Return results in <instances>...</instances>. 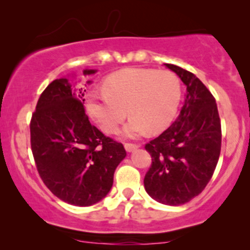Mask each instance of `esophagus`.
Masks as SVG:
<instances>
[{
  "mask_svg": "<svg viewBox=\"0 0 250 250\" xmlns=\"http://www.w3.org/2000/svg\"><path fill=\"white\" fill-rule=\"evenodd\" d=\"M137 147H139V146H137V145H135V143H125V150L129 151V153H130V151L135 150V149H136Z\"/></svg>",
  "mask_w": 250,
  "mask_h": 250,
  "instance_id": "34e87169",
  "label": "esophagus"
}]
</instances>
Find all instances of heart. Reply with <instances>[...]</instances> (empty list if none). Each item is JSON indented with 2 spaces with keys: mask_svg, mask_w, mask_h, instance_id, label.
Listing matches in <instances>:
<instances>
[{
  "mask_svg": "<svg viewBox=\"0 0 250 250\" xmlns=\"http://www.w3.org/2000/svg\"><path fill=\"white\" fill-rule=\"evenodd\" d=\"M104 93L91 91L87 107L104 133L115 134L129 120L123 135L139 137L147 131L166 129L176 115L181 100L179 77L169 70L129 68L114 73L104 81Z\"/></svg>",
  "mask_w": 250,
  "mask_h": 250,
  "instance_id": "heart-1",
  "label": "heart"
}]
</instances>
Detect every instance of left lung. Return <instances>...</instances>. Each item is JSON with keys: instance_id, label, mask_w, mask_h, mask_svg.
I'll list each match as a JSON object with an SVG mask.
<instances>
[{"instance_id": "obj_1", "label": "left lung", "mask_w": 250, "mask_h": 250, "mask_svg": "<svg viewBox=\"0 0 250 250\" xmlns=\"http://www.w3.org/2000/svg\"><path fill=\"white\" fill-rule=\"evenodd\" d=\"M187 87L180 115L145 146L151 155L147 193L163 205L180 206L197 196L213 176L221 151V120L208 88L190 71L166 63Z\"/></svg>"}]
</instances>
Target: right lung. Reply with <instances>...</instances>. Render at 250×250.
Listing matches in <instances>:
<instances>
[{"label":"right lung","mask_w":250,"mask_h":250,"mask_svg":"<svg viewBox=\"0 0 250 250\" xmlns=\"http://www.w3.org/2000/svg\"><path fill=\"white\" fill-rule=\"evenodd\" d=\"M84 91L69 79L54 80L30 120V146L40 177L60 200L79 207L94 205L109 193L115 169L127 155L121 142L89 121Z\"/></svg>","instance_id":"obj_1"}]
</instances>
